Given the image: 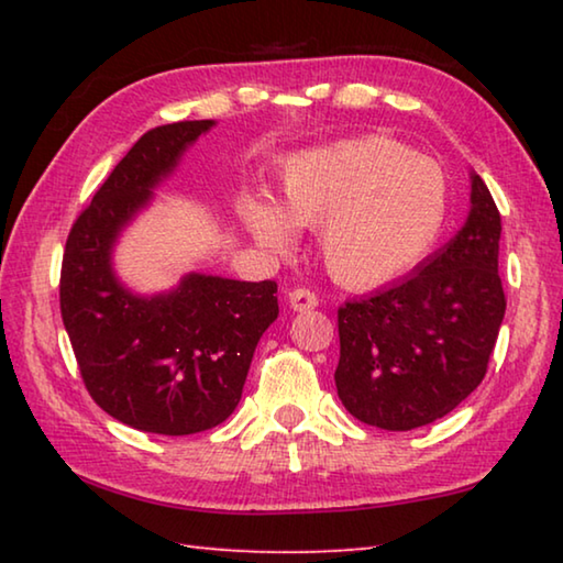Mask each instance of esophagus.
Instances as JSON below:
<instances>
[{"mask_svg": "<svg viewBox=\"0 0 563 563\" xmlns=\"http://www.w3.org/2000/svg\"><path fill=\"white\" fill-rule=\"evenodd\" d=\"M288 302H290L292 310L305 312V310L318 308V295L310 292L308 288H295V290L288 292Z\"/></svg>", "mask_w": 563, "mask_h": 563, "instance_id": "esophagus-1", "label": "esophagus"}]
</instances>
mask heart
Masks as SVG:
<instances>
[{
  "instance_id": "heart-1",
  "label": "heart",
  "mask_w": 563,
  "mask_h": 563,
  "mask_svg": "<svg viewBox=\"0 0 563 563\" xmlns=\"http://www.w3.org/2000/svg\"><path fill=\"white\" fill-rule=\"evenodd\" d=\"M285 211L255 198L245 221L261 243L285 251L295 225L322 228L332 278L383 288L415 271L440 241L450 186L434 158L387 136H360L302 151L285 168Z\"/></svg>"
}]
</instances>
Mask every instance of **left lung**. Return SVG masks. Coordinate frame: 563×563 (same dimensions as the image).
I'll return each mask as SVG.
<instances>
[{"mask_svg":"<svg viewBox=\"0 0 563 563\" xmlns=\"http://www.w3.org/2000/svg\"><path fill=\"white\" fill-rule=\"evenodd\" d=\"M472 208L415 275L338 310V397L360 422L407 432L450 415L487 375L507 310L501 216L472 174Z\"/></svg>","mask_w":563,"mask_h":563,"instance_id":"left-lung-1","label":"left lung"}]
</instances>
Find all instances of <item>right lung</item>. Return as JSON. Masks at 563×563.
Instances as JSON below:
<instances>
[{"instance_id": "1", "label": "right lung", "mask_w": 563, "mask_h": 563, "mask_svg": "<svg viewBox=\"0 0 563 563\" xmlns=\"http://www.w3.org/2000/svg\"><path fill=\"white\" fill-rule=\"evenodd\" d=\"M213 123L146 131L66 238L59 302L81 379L103 412L141 432L180 437L225 422L241 402L255 345L278 318L275 280L188 273L174 290L139 295L113 273L123 228Z\"/></svg>"}]
</instances>
